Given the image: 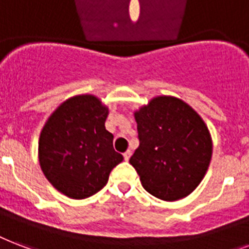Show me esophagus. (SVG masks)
Listing matches in <instances>:
<instances>
[{
	"mask_svg": "<svg viewBox=\"0 0 249 249\" xmlns=\"http://www.w3.org/2000/svg\"><path fill=\"white\" fill-rule=\"evenodd\" d=\"M130 155H132V151H130V150H128V151H125V153H124V159H125V160H129V158H130Z\"/></svg>",
	"mask_w": 249,
	"mask_h": 249,
	"instance_id": "34e87169",
	"label": "esophagus"
}]
</instances>
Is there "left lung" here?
<instances>
[{
	"mask_svg": "<svg viewBox=\"0 0 249 249\" xmlns=\"http://www.w3.org/2000/svg\"><path fill=\"white\" fill-rule=\"evenodd\" d=\"M134 117L140 146L129 162L142 187L164 201L192 193L204 179L213 150L202 119L172 96L155 98Z\"/></svg>",
	"mask_w": 249,
	"mask_h": 249,
	"instance_id": "left-lung-1",
	"label": "left lung"
}]
</instances>
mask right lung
<instances>
[{
    "label": "right lung",
    "instance_id": "obj_1",
    "mask_svg": "<svg viewBox=\"0 0 249 249\" xmlns=\"http://www.w3.org/2000/svg\"><path fill=\"white\" fill-rule=\"evenodd\" d=\"M108 108L92 95L70 98L41 130L39 162L45 178L65 196L83 200L107 184L123 155L104 126Z\"/></svg>",
    "mask_w": 249,
    "mask_h": 249
}]
</instances>
